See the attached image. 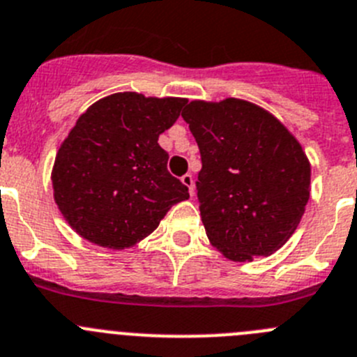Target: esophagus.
I'll return each instance as SVG.
<instances>
[{"mask_svg": "<svg viewBox=\"0 0 357 357\" xmlns=\"http://www.w3.org/2000/svg\"><path fill=\"white\" fill-rule=\"evenodd\" d=\"M181 183L186 186V188H188V194L192 195V197H194V194H195L194 176H192V174H185V176H183V178H181Z\"/></svg>", "mask_w": 357, "mask_h": 357, "instance_id": "obj_1", "label": "esophagus"}]
</instances>
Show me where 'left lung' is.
Returning a JSON list of instances; mask_svg holds the SVG:
<instances>
[{
	"label": "left lung",
	"mask_w": 357,
	"mask_h": 357,
	"mask_svg": "<svg viewBox=\"0 0 357 357\" xmlns=\"http://www.w3.org/2000/svg\"><path fill=\"white\" fill-rule=\"evenodd\" d=\"M183 119L201 151L197 197L213 246L238 262L294 234L310 197V162L294 135L254 103L194 100Z\"/></svg>",
	"instance_id": "left-lung-1"
}]
</instances>
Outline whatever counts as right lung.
Masks as SVG:
<instances>
[{
	"mask_svg": "<svg viewBox=\"0 0 357 357\" xmlns=\"http://www.w3.org/2000/svg\"><path fill=\"white\" fill-rule=\"evenodd\" d=\"M185 98L116 93L93 103L70 130L52 169L54 201L70 227L103 248L133 246L188 188L167 171L160 133Z\"/></svg>",
	"mask_w": 357,
	"mask_h": 357,
	"instance_id": "obj_1",
	"label": "right lung"
}]
</instances>
